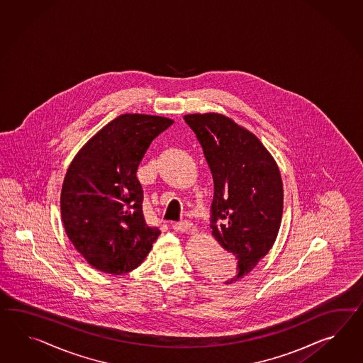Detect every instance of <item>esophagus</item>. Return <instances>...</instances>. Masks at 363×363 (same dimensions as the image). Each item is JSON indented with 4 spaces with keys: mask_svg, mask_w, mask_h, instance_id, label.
I'll use <instances>...</instances> for the list:
<instances>
[{
    "mask_svg": "<svg viewBox=\"0 0 363 363\" xmlns=\"http://www.w3.org/2000/svg\"><path fill=\"white\" fill-rule=\"evenodd\" d=\"M173 228L177 232H187L191 228V223L187 220L177 221L173 224Z\"/></svg>",
    "mask_w": 363,
    "mask_h": 363,
    "instance_id": "esophagus-1",
    "label": "esophagus"
}]
</instances>
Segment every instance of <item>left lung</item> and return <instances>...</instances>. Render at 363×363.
I'll return each instance as SVG.
<instances>
[{"instance_id": "left-lung-1", "label": "left lung", "mask_w": 363, "mask_h": 363, "mask_svg": "<svg viewBox=\"0 0 363 363\" xmlns=\"http://www.w3.org/2000/svg\"><path fill=\"white\" fill-rule=\"evenodd\" d=\"M184 119L213 173V236L238 258V274L224 282L230 284L249 274L274 244L282 220V178L256 135L228 116L207 113Z\"/></svg>"}]
</instances>
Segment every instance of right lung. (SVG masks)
<instances>
[{
	"label": "right lung",
	"mask_w": 363,
	"mask_h": 363,
	"mask_svg": "<svg viewBox=\"0 0 363 363\" xmlns=\"http://www.w3.org/2000/svg\"><path fill=\"white\" fill-rule=\"evenodd\" d=\"M172 124L164 116H119L72 160L60 196L62 224L77 252L99 272L121 275L136 269L160 236L144 219L136 172L152 140Z\"/></svg>",
	"instance_id": "right-lung-1"
}]
</instances>
